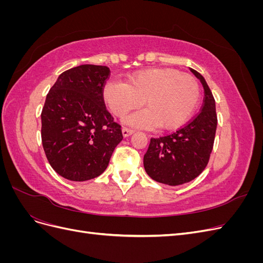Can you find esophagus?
<instances>
[{
  "instance_id": "obj_1",
  "label": "esophagus",
  "mask_w": 263,
  "mask_h": 263,
  "mask_svg": "<svg viewBox=\"0 0 263 263\" xmlns=\"http://www.w3.org/2000/svg\"><path fill=\"white\" fill-rule=\"evenodd\" d=\"M122 133H123V136H124V137H128V136H130V135L134 133V129L127 128V127H123Z\"/></svg>"
}]
</instances>
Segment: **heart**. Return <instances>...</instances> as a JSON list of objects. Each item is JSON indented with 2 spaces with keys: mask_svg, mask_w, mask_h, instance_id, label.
Masks as SVG:
<instances>
[{
  "mask_svg": "<svg viewBox=\"0 0 263 263\" xmlns=\"http://www.w3.org/2000/svg\"><path fill=\"white\" fill-rule=\"evenodd\" d=\"M196 79L176 69L151 68L127 78L126 83L108 80L102 90L103 101L117 117L138 108L144 101L147 109L125 118L140 127L176 129L193 114L200 100Z\"/></svg>",
  "mask_w": 263,
  "mask_h": 263,
  "instance_id": "b5f03b06",
  "label": "heart"
}]
</instances>
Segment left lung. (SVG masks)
<instances>
[{"label": "left lung", "instance_id": "left-lung-1", "mask_svg": "<svg viewBox=\"0 0 263 263\" xmlns=\"http://www.w3.org/2000/svg\"><path fill=\"white\" fill-rule=\"evenodd\" d=\"M204 87L201 110L177 132L151 138L144 156L148 176L168 185H180L200 176L209 163L217 127L215 100L205 79L191 69Z\"/></svg>", "mask_w": 263, "mask_h": 263}]
</instances>
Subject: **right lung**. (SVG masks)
Segmentation results:
<instances>
[{
  "label": "right lung",
  "mask_w": 263,
  "mask_h": 263,
  "mask_svg": "<svg viewBox=\"0 0 263 263\" xmlns=\"http://www.w3.org/2000/svg\"><path fill=\"white\" fill-rule=\"evenodd\" d=\"M106 66L82 65L62 72L42 110V141L51 168L70 181L99 177L122 141L121 125L106 109Z\"/></svg>",
  "instance_id": "obj_1"
}]
</instances>
